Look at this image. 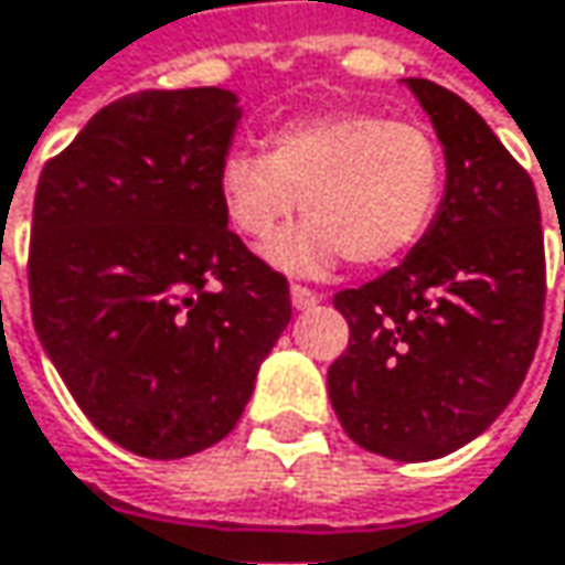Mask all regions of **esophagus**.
Wrapping results in <instances>:
<instances>
[{"mask_svg": "<svg viewBox=\"0 0 565 565\" xmlns=\"http://www.w3.org/2000/svg\"><path fill=\"white\" fill-rule=\"evenodd\" d=\"M323 297L317 294V290H310V287H303V284H290V303L297 307V310H310L313 303H320Z\"/></svg>", "mask_w": 565, "mask_h": 565, "instance_id": "34e87169", "label": "esophagus"}]
</instances>
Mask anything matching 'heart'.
I'll return each instance as SVG.
<instances>
[{
  "label": "heart",
  "mask_w": 565,
  "mask_h": 565,
  "mask_svg": "<svg viewBox=\"0 0 565 565\" xmlns=\"http://www.w3.org/2000/svg\"><path fill=\"white\" fill-rule=\"evenodd\" d=\"M216 190L230 226L268 242L297 210V230L268 245L290 271H327L342 255L359 268L404 258L434 226L446 193V158L434 131L359 109L290 119L268 151L232 148Z\"/></svg>",
  "instance_id": "heart-1"
}]
</instances>
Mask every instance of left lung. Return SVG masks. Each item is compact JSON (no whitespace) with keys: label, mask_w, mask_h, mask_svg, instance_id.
Wrapping results in <instances>:
<instances>
[{"label":"left lung","mask_w":565,"mask_h":565,"mask_svg":"<svg viewBox=\"0 0 565 565\" xmlns=\"http://www.w3.org/2000/svg\"><path fill=\"white\" fill-rule=\"evenodd\" d=\"M407 86L443 141L446 196L397 268L333 297L349 345L327 387L362 449L427 462L518 394L543 330L546 258L531 174L466 99L430 79Z\"/></svg>","instance_id":"obj_1"}]
</instances>
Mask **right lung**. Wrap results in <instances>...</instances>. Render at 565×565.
<instances>
[{
  "instance_id": "right-lung-1",
  "label": "right lung",
  "mask_w": 565,
  "mask_h": 565,
  "mask_svg": "<svg viewBox=\"0 0 565 565\" xmlns=\"http://www.w3.org/2000/svg\"><path fill=\"white\" fill-rule=\"evenodd\" d=\"M235 103L220 86L122 96L38 178L34 333L89 424L145 459L230 434L290 320L287 278L220 203Z\"/></svg>"
}]
</instances>
